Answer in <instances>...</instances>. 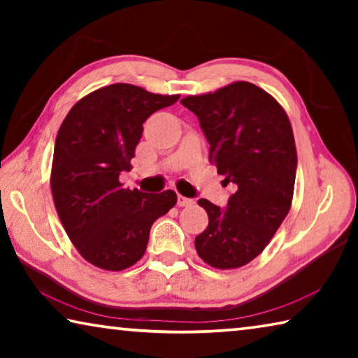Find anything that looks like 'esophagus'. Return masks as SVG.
<instances>
[{
	"mask_svg": "<svg viewBox=\"0 0 358 358\" xmlns=\"http://www.w3.org/2000/svg\"><path fill=\"white\" fill-rule=\"evenodd\" d=\"M177 203H178V207H191V205H194V201H192V199H189V197L180 196V194H178Z\"/></svg>",
	"mask_w": 358,
	"mask_h": 358,
	"instance_id": "34e87169",
	"label": "esophagus"
}]
</instances>
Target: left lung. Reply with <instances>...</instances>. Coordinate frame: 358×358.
Segmentation results:
<instances>
[{"label":"left lung","mask_w":358,"mask_h":358,"mask_svg":"<svg viewBox=\"0 0 358 358\" xmlns=\"http://www.w3.org/2000/svg\"><path fill=\"white\" fill-rule=\"evenodd\" d=\"M181 104L199 118L217 173L237 186L226 210L199 201L208 226L194 241L197 254L213 268H240L265 250L292 205V126L280 102L250 82L187 96Z\"/></svg>","instance_id":"8db88e82"}]
</instances>
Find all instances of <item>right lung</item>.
<instances>
[{"label": "right lung", "mask_w": 358, "mask_h": 358, "mask_svg": "<svg viewBox=\"0 0 358 358\" xmlns=\"http://www.w3.org/2000/svg\"><path fill=\"white\" fill-rule=\"evenodd\" d=\"M178 98L113 83L76 102L59 126L53 202L72 245L98 268L121 271L142 259L153 222L177 203L172 189L145 194L123 187L120 173L131 169L145 120Z\"/></svg>", "instance_id": "add662e5"}]
</instances>
